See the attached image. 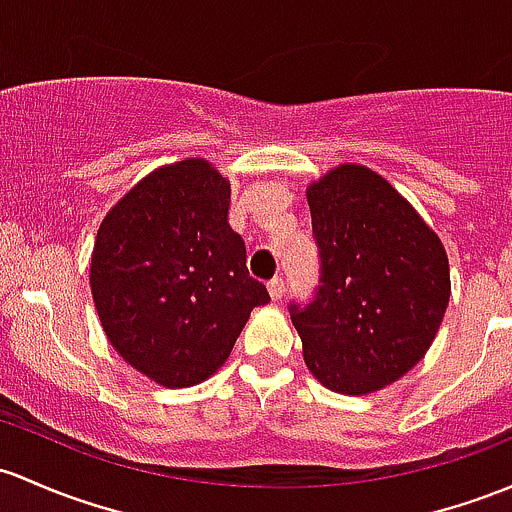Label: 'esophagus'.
Returning <instances> with one entry per match:
<instances>
[{"instance_id": "1", "label": "esophagus", "mask_w": 512, "mask_h": 512, "mask_svg": "<svg viewBox=\"0 0 512 512\" xmlns=\"http://www.w3.org/2000/svg\"><path fill=\"white\" fill-rule=\"evenodd\" d=\"M268 293H271V298H273V300H280V298H283V293H285V280L280 278V276H276V278L268 280Z\"/></svg>"}]
</instances>
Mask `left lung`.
<instances>
[{
    "label": "left lung",
    "instance_id": "left-lung-1",
    "mask_svg": "<svg viewBox=\"0 0 512 512\" xmlns=\"http://www.w3.org/2000/svg\"><path fill=\"white\" fill-rule=\"evenodd\" d=\"M320 285L290 302L305 364L329 390L366 395L425 356L449 305L442 241L388 180L339 166L307 190Z\"/></svg>",
    "mask_w": 512,
    "mask_h": 512
}]
</instances>
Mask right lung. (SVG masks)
Wrapping results in <instances>:
<instances>
[{
  "label": "right lung",
  "instance_id": "1",
  "mask_svg": "<svg viewBox=\"0 0 512 512\" xmlns=\"http://www.w3.org/2000/svg\"><path fill=\"white\" fill-rule=\"evenodd\" d=\"M232 190L202 158L153 170L104 217L90 285L126 364L166 388L210 378L271 300L229 227Z\"/></svg>",
  "mask_w": 512,
  "mask_h": 512
}]
</instances>
